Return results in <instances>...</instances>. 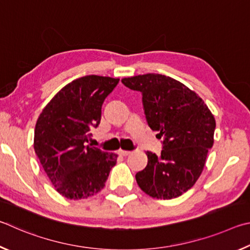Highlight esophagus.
I'll list each match as a JSON object with an SVG mask.
<instances>
[{
	"mask_svg": "<svg viewBox=\"0 0 250 250\" xmlns=\"http://www.w3.org/2000/svg\"><path fill=\"white\" fill-rule=\"evenodd\" d=\"M118 154H120L121 156H128L129 154H130V151L129 150H123V149H120L118 150Z\"/></svg>",
	"mask_w": 250,
	"mask_h": 250,
	"instance_id": "34e87169",
	"label": "esophagus"
}]
</instances>
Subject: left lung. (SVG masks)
Wrapping results in <instances>:
<instances>
[{
  "instance_id": "8db88e82",
  "label": "left lung",
  "mask_w": 250,
  "mask_h": 250,
  "mask_svg": "<svg viewBox=\"0 0 250 250\" xmlns=\"http://www.w3.org/2000/svg\"><path fill=\"white\" fill-rule=\"evenodd\" d=\"M122 82L142 92L148 125L164 137L160 156L146 152L148 164L136 173L137 185L151 198H178L203 171L214 143L215 118L194 91L170 77L147 73Z\"/></svg>"
}]
</instances>
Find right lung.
<instances>
[{"label": "right lung", "instance_id": "right-lung-1", "mask_svg": "<svg viewBox=\"0 0 250 250\" xmlns=\"http://www.w3.org/2000/svg\"><path fill=\"white\" fill-rule=\"evenodd\" d=\"M120 79L85 76L63 86L39 115L34 149L56 191L70 200L103 189L117 155L89 144L106 96Z\"/></svg>", "mask_w": 250, "mask_h": 250}]
</instances>
